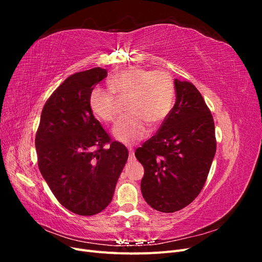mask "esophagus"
Returning <instances> with one entry per match:
<instances>
[{
	"label": "esophagus",
	"mask_w": 262,
	"mask_h": 262,
	"mask_svg": "<svg viewBox=\"0 0 262 262\" xmlns=\"http://www.w3.org/2000/svg\"><path fill=\"white\" fill-rule=\"evenodd\" d=\"M128 149H129V161H133L134 160V149L131 146H129Z\"/></svg>",
	"instance_id": "obj_1"
}]
</instances>
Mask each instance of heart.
I'll return each mask as SVG.
<instances>
[{"mask_svg": "<svg viewBox=\"0 0 262 262\" xmlns=\"http://www.w3.org/2000/svg\"><path fill=\"white\" fill-rule=\"evenodd\" d=\"M110 86L119 96L129 97V114L119 119L113 130L115 138L124 144L142 140L148 132V124L160 125L170 114L175 90L167 72L126 68L113 77ZM114 93L96 87L90 94L92 112L106 122L114 121L118 116Z\"/></svg>", "mask_w": 262, "mask_h": 262, "instance_id": "heart-1", "label": "heart"}]
</instances>
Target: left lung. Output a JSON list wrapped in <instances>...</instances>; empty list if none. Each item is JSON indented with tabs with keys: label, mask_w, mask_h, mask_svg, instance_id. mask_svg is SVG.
I'll use <instances>...</instances> for the list:
<instances>
[{
	"label": "left lung",
	"mask_w": 262,
	"mask_h": 262,
	"mask_svg": "<svg viewBox=\"0 0 262 262\" xmlns=\"http://www.w3.org/2000/svg\"><path fill=\"white\" fill-rule=\"evenodd\" d=\"M176 102L154 137L137 148L143 165L141 191L153 209L172 213L202 190L215 155L214 121L200 92L175 80Z\"/></svg>",
	"instance_id": "8db88e82"
}]
</instances>
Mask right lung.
Masks as SVG:
<instances>
[{
	"mask_svg": "<svg viewBox=\"0 0 262 262\" xmlns=\"http://www.w3.org/2000/svg\"><path fill=\"white\" fill-rule=\"evenodd\" d=\"M106 76L101 68L69 76L47 100L36 134L39 170L58 201L78 215L107 208L129 156L123 144L110 142L90 106L91 92Z\"/></svg>",
	"mask_w": 262,
	"mask_h": 262,
	"instance_id": "obj_1",
	"label": "right lung"
}]
</instances>
